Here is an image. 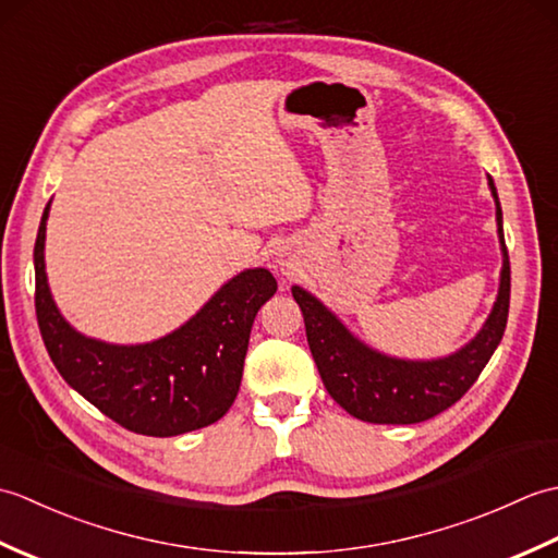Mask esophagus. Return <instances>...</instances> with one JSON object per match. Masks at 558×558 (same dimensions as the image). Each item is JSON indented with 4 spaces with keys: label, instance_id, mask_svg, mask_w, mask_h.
<instances>
[{
    "label": "esophagus",
    "instance_id": "esophagus-1",
    "mask_svg": "<svg viewBox=\"0 0 558 558\" xmlns=\"http://www.w3.org/2000/svg\"><path fill=\"white\" fill-rule=\"evenodd\" d=\"M290 260H292V254L288 252V248H278V252H276V264L280 268H286V266H290Z\"/></svg>",
    "mask_w": 558,
    "mask_h": 558
}]
</instances>
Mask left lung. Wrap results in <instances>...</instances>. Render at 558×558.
I'll use <instances>...</instances> for the list:
<instances>
[{"mask_svg": "<svg viewBox=\"0 0 558 558\" xmlns=\"http://www.w3.org/2000/svg\"><path fill=\"white\" fill-rule=\"evenodd\" d=\"M496 204V232L501 244L499 294L477 336L460 350L436 360H400L366 345L350 328L314 298L310 290L292 286L300 304L306 340L322 381L338 405L352 417L372 424H414L436 417L468 393L484 366L499 348L511 302V266L504 242V213L494 180L487 174Z\"/></svg>", "mask_w": 558, "mask_h": 558, "instance_id": "8db88e82", "label": "left lung"}]
</instances>
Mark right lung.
Segmentation results:
<instances>
[{
    "label": "right lung",
    "instance_id": "right-lung-1",
    "mask_svg": "<svg viewBox=\"0 0 558 558\" xmlns=\"http://www.w3.org/2000/svg\"><path fill=\"white\" fill-rule=\"evenodd\" d=\"M52 204V201H50ZM45 206L35 264V314L57 372L124 429L177 436L218 422L242 384L254 318L278 290L266 268L236 272L172 333L138 345H114L78 333L57 310L45 272Z\"/></svg>",
    "mask_w": 558,
    "mask_h": 558
}]
</instances>
